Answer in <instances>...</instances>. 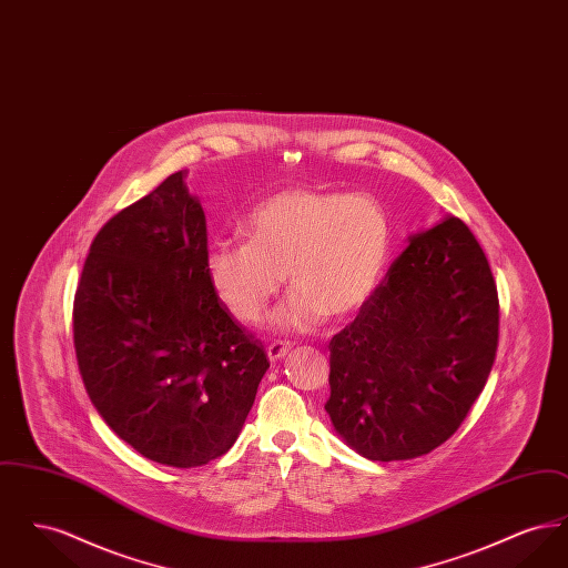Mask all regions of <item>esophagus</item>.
<instances>
[{
	"label": "esophagus",
	"instance_id": "34e87169",
	"mask_svg": "<svg viewBox=\"0 0 568 568\" xmlns=\"http://www.w3.org/2000/svg\"><path fill=\"white\" fill-rule=\"evenodd\" d=\"M290 352H292V345H290V343H281V341L271 343V345L266 347V353H268V359H271V362L283 359Z\"/></svg>",
	"mask_w": 568,
	"mask_h": 568
}]
</instances>
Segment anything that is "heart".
<instances>
[{"label": "heart", "instance_id": "1", "mask_svg": "<svg viewBox=\"0 0 568 568\" xmlns=\"http://www.w3.org/2000/svg\"><path fill=\"white\" fill-rule=\"evenodd\" d=\"M246 243L216 241L206 272L221 304L257 324L287 281L296 287L272 315L281 332L345 320L377 292L392 251V219L375 195L287 187L244 219Z\"/></svg>", "mask_w": 568, "mask_h": 568}]
</instances>
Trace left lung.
<instances>
[{
    "label": "left lung",
    "mask_w": 568,
    "mask_h": 568,
    "mask_svg": "<svg viewBox=\"0 0 568 568\" xmlns=\"http://www.w3.org/2000/svg\"><path fill=\"white\" fill-rule=\"evenodd\" d=\"M498 347V292L486 253L445 216L389 266L357 317L329 341L334 430L378 462L430 454L486 387Z\"/></svg>",
    "instance_id": "8db88e82"
}]
</instances>
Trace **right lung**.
Here are the masks:
<instances>
[{"mask_svg":"<svg viewBox=\"0 0 568 568\" xmlns=\"http://www.w3.org/2000/svg\"><path fill=\"white\" fill-rule=\"evenodd\" d=\"M206 216L170 174L93 239L74 296L84 389L110 430L174 468L223 456L271 362L206 272Z\"/></svg>","mask_w":568,"mask_h":568,"instance_id":"obj_1","label":"right lung"}]
</instances>
